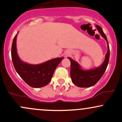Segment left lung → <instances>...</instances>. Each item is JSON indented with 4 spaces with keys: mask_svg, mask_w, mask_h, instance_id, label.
<instances>
[{
    "mask_svg": "<svg viewBox=\"0 0 122 122\" xmlns=\"http://www.w3.org/2000/svg\"><path fill=\"white\" fill-rule=\"evenodd\" d=\"M95 26L102 37L104 38L107 41V52L105 56L104 62L101 65L94 69L88 70L82 69L79 63L74 61L70 57H68V59L71 61V77L72 81L74 84L79 87H90L96 84L103 76L108 64L110 58V47L107 37L103 33L100 26L98 25H96Z\"/></svg>",
    "mask_w": 122,
    "mask_h": 122,
    "instance_id": "8db88e82",
    "label": "left lung"
}]
</instances>
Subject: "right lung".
<instances>
[{
  "mask_svg": "<svg viewBox=\"0 0 122 122\" xmlns=\"http://www.w3.org/2000/svg\"><path fill=\"white\" fill-rule=\"evenodd\" d=\"M17 36L16 34L14 38L11 47L12 61L16 72L31 87L37 88L46 86L51 81L54 71L64 58L58 57L36 65L23 62L17 53Z\"/></svg>",
  "mask_w": 122,
  "mask_h": 122,
  "instance_id": "obj_1",
  "label": "right lung"
}]
</instances>
